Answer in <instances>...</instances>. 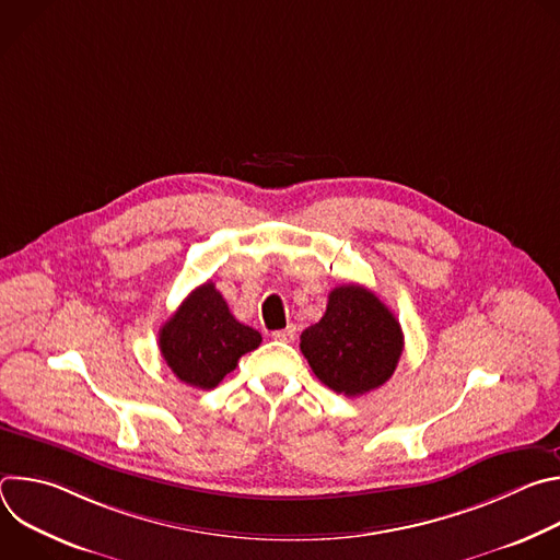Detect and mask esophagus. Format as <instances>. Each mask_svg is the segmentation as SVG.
<instances>
[{
	"mask_svg": "<svg viewBox=\"0 0 560 560\" xmlns=\"http://www.w3.org/2000/svg\"><path fill=\"white\" fill-rule=\"evenodd\" d=\"M294 337H296V326H288L285 330H277V332H272V339L275 341H283V343H290V341H294Z\"/></svg>",
	"mask_w": 560,
	"mask_h": 560,
	"instance_id": "esophagus-1",
	"label": "esophagus"
}]
</instances>
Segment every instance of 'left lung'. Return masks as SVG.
Returning <instances> with one entry per match:
<instances>
[{"label": "left lung", "instance_id": "left-lung-1", "mask_svg": "<svg viewBox=\"0 0 560 560\" xmlns=\"http://www.w3.org/2000/svg\"><path fill=\"white\" fill-rule=\"evenodd\" d=\"M301 352L324 385L361 396L394 374L404 330L372 290L348 283L330 292L322 322L301 332Z\"/></svg>", "mask_w": 560, "mask_h": 560}]
</instances>
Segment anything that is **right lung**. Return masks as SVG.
<instances>
[{"instance_id":"add662e5","label":"right lung","mask_w":560,"mask_h":560,"mask_svg":"<svg viewBox=\"0 0 560 560\" xmlns=\"http://www.w3.org/2000/svg\"><path fill=\"white\" fill-rule=\"evenodd\" d=\"M259 343L261 335L236 322L210 281L195 288L159 330V350L168 368L199 389L217 387Z\"/></svg>"}]
</instances>
